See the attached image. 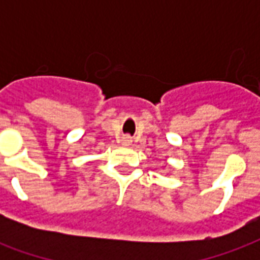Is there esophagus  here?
I'll list each match as a JSON object with an SVG mask.
<instances>
[{"label":"esophagus","instance_id":"esophagus-1","mask_svg":"<svg viewBox=\"0 0 260 260\" xmlns=\"http://www.w3.org/2000/svg\"><path fill=\"white\" fill-rule=\"evenodd\" d=\"M122 142H124V145H129L131 142H132V139H131V136H124V138H122Z\"/></svg>","mask_w":260,"mask_h":260}]
</instances>
